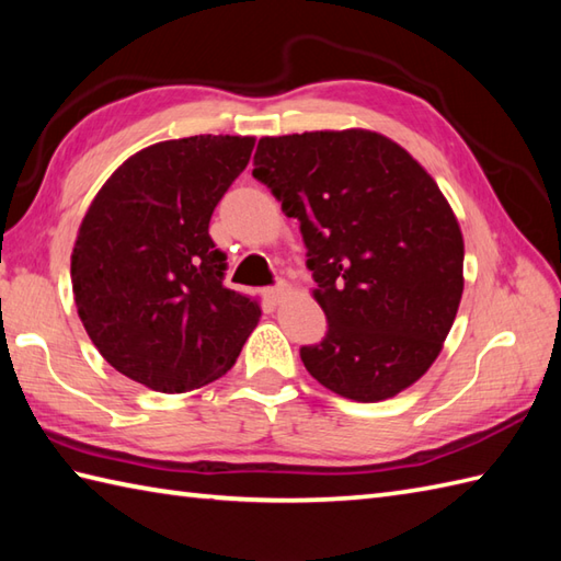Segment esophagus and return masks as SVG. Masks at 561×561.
Returning <instances> with one entry per match:
<instances>
[{
  "label": "esophagus",
  "instance_id": "34e87169",
  "mask_svg": "<svg viewBox=\"0 0 561 561\" xmlns=\"http://www.w3.org/2000/svg\"><path fill=\"white\" fill-rule=\"evenodd\" d=\"M289 291H291V287H289L287 282H277L272 289H267V299L272 304H282L289 296Z\"/></svg>",
  "mask_w": 561,
  "mask_h": 561
}]
</instances>
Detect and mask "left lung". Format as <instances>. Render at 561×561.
Listing matches in <instances>:
<instances>
[{
	"label": "left lung",
	"instance_id": "left-lung-1",
	"mask_svg": "<svg viewBox=\"0 0 561 561\" xmlns=\"http://www.w3.org/2000/svg\"><path fill=\"white\" fill-rule=\"evenodd\" d=\"M253 175L299 219L323 342L301 347L320 386L398 396L444 347L462 296V233L436 181L371 129L262 137Z\"/></svg>",
	"mask_w": 561,
	"mask_h": 561
}]
</instances>
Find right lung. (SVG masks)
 <instances>
[{"label": "right lung", "mask_w": 561, "mask_h": 561, "mask_svg": "<svg viewBox=\"0 0 561 561\" xmlns=\"http://www.w3.org/2000/svg\"><path fill=\"white\" fill-rule=\"evenodd\" d=\"M255 139L197 135L129 157L93 197L71 250V289L91 342L115 371L187 392L236 364L260 304L224 287L209 219Z\"/></svg>", "instance_id": "1"}]
</instances>
